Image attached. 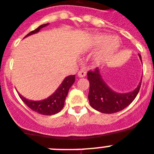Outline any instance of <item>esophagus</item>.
I'll return each mask as SVG.
<instances>
[{"mask_svg":"<svg viewBox=\"0 0 154 154\" xmlns=\"http://www.w3.org/2000/svg\"><path fill=\"white\" fill-rule=\"evenodd\" d=\"M86 75V71L85 69H80L79 72H78V76L80 78L85 77Z\"/></svg>","mask_w":154,"mask_h":154,"instance_id":"obj_1","label":"esophagus"}]
</instances>
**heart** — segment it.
Here are the masks:
<instances>
[{
  "label": "heart",
  "instance_id": "1",
  "mask_svg": "<svg viewBox=\"0 0 154 154\" xmlns=\"http://www.w3.org/2000/svg\"><path fill=\"white\" fill-rule=\"evenodd\" d=\"M90 45L93 47H101L95 58L97 62H100L111 57L119 49L120 40L116 36L111 37L106 34H99L92 38Z\"/></svg>",
  "mask_w": 154,
  "mask_h": 154
}]
</instances>
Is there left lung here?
<instances>
[{
  "mask_svg": "<svg viewBox=\"0 0 154 154\" xmlns=\"http://www.w3.org/2000/svg\"><path fill=\"white\" fill-rule=\"evenodd\" d=\"M139 56L142 59L141 55L139 54ZM87 79L90 82L88 98L90 106L97 111L105 114L118 112L128 107L135 100L141 86L140 82L134 91L127 93H115L103 82L98 68L89 71Z\"/></svg>",
  "mask_w": 154,
  "mask_h": 154,
  "instance_id": "8db88e82",
  "label": "left lung"
}]
</instances>
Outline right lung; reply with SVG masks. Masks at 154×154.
<instances>
[{"instance_id":"right-lung-1","label":"right lung","mask_w":154,"mask_h":154,"mask_svg":"<svg viewBox=\"0 0 154 154\" xmlns=\"http://www.w3.org/2000/svg\"><path fill=\"white\" fill-rule=\"evenodd\" d=\"M47 25H48V23L39 26L37 29H36L33 31H31L29 33L27 34L25 37L39 32L43 27H45ZM75 75H69L66 77L62 82V83L60 85V86L57 88V90L54 92V93L48 98L43 100L32 101L26 99L19 93H18V96L31 110H32L35 112H37L39 115H55V114L58 113L59 111H61L64 107V100L68 95V90L72 86V84L75 82Z\"/></svg>"}]
</instances>
